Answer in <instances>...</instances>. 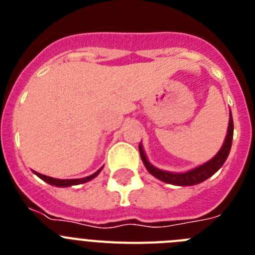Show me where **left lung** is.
Masks as SVG:
<instances>
[{
    "label": "left lung",
    "instance_id": "8db88e82",
    "mask_svg": "<svg viewBox=\"0 0 255 255\" xmlns=\"http://www.w3.org/2000/svg\"><path fill=\"white\" fill-rule=\"evenodd\" d=\"M233 136L234 121L233 114L230 111L229 128H227L226 138H225L224 144H222V147L218 150L217 154H216L213 158L209 159L208 162H206V163L200 164L198 167L191 168V170L189 171H185V172H171V171H164L153 166V164L148 161L141 143L139 144V153H140L141 161H143L144 166H145V168H147L148 172H149L150 175H153L154 177L161 180V181L167 182V184H172V185L191 186L206 181L207 179H209L212 175H215V173L222 167V164L225 163V161H226L227 157H229L230 149H231V144H233Z\"/></svg>",
    "mask_w": 255,
    "mask_h": 255
}]
</instances>
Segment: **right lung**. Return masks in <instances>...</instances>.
Here are the masks:
<instances>
[{
    "label": "right lung",
    "mask_w": 255,
    "mask_h": 255,
    "mask_svg": "<svg viewBox=\"0 0 255 255\" xmlns=\"http://www.w3.org/2000/svg\"><path fill=\"white\" fill-rule=\"evenodd\" d=\"M102 168L103 167H101L100 170L96 171V172H94L93 175H91V176L83 177V179H67V180L66 179L61 180V179H55V177H49V176H46V175H42V173H39V172H35V171H33V172H34L38 177H40V179L43 180V181H46L47 184H49V185L57 186V188H67V186L79 185V184H84V182L91 181L92 179H94L96 176H98V173L102 171Z\"/></svg>",
    "instance_id": "right-lung-1"
}]
</instances>
